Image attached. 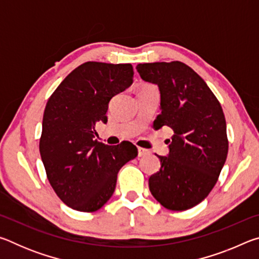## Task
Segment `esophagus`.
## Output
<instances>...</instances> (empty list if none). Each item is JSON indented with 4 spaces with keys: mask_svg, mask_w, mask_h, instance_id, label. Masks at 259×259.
I'll return each mask as SVG.
<instances>
[{
    "mask_svg": "<svg viewBox=\"0 0 259 259\" xmlns=\"http://www.w3.org/2000/svg\"><path fill=\"white\" fill-rule=\"evenodd\" d=\"M147 154H150V151L143 147H138V156H145Z\"/></svg>",
    "mask_w": 259,
    "mask_h": 259,
    "instance_id": "1",
    "label": "esophagus"
}]
</instances>
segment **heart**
Here are the masks:
<instances>
[{
	"label": "heart",
	"instance_id": "obj_1",
	"mask_svg": "<svg viewBox=\"0 0 259 259\" xmlns=\"http://www.w3.org/2000/svg\"><path fill=\"white\" fill-rule=\"evenodd\" d=\"M143 87H147V85H143Z\"/></svg>",
	"mask_w": 259,
	"mask_h": 259
}]
</instances>
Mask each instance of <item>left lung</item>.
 <instances>
[{"label": "left lung", "mask_w": 259, "mask_h": 259, "mask_svg": "<svg viewBox=\"0 0 259 259\" xmlns=\"http://www.w3.org/2000/svg\"><path fill=\"white\" fill-rule=\"evenodd\" d=\"M144 81L157 84L161 114L154 120L174 131L168 156L148 179L152 195L164 208L183 211L207 198L226 161L229 140L221 104L199 74L182 61L138 64Z\"/></svg>", "instance_id": "8db88e82"}]
</instances>
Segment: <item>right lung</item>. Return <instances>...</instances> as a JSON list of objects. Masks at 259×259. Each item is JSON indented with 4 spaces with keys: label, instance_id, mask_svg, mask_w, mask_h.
Here are the masks:
<instances>
[{
    "label": "right lung",
    "instance_id": "obj_1",
    "mask_svg": "<svg viewBox=\"0 0 259 259\" xmlns=\"http://www.w3.org/2000/svg\"><path fill=\"white\" fill-rule=\"evenodd\" d=\"M131 64L88 61L64 78L43 114L40 154L58 198L77 211L93 212L111 199L119 170L138 154L129 142L109 146L95 139L107 122L108 103L133 84Z\"/></svg>",
    "mask_w": 259,
    "mask_h": 259
}]
</instances>
